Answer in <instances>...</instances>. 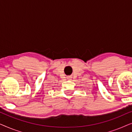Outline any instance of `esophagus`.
I'll return each mask as SVG.
<instances>
[{"instance_id": "esophagus-1", "label": "esophagus", "mask_w": 132, "mask_h": 132, "mask_svg": "<svg viewBox=\"0 0 132 132\" xmlns=\"http://www.w3.org/2000/svg\"><path fill=\"white\" fill-rule=\"evenodd\" d=\"M68 78H70V77H68Z\"/></svg>"}]
</instances>
